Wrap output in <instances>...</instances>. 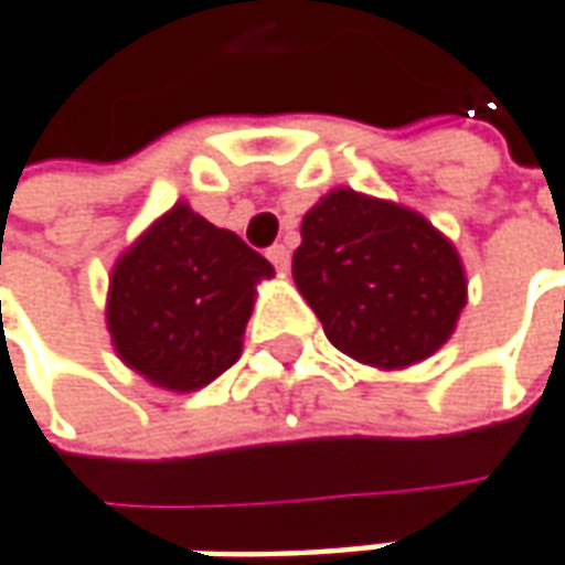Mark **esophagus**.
Returning <instances> with one entry per match:
<instances>
[{
  "label": "esophagus",
  "mask_w": 565,
  "mask_h": 565,
  "mask_svg": "<svg viewBox=\"0 0 565 565\" xmlns=\"http://www.w3.org/2000/svg\"><path fill=\"white\" fill-rule=\"evenodd\" d=\"M268 258H271V265H275L278 271H287V268H290V249H287V246H271V249H268Z\"/></svg>",
  "instance_id": "esophagus-1"
}]
</instances>
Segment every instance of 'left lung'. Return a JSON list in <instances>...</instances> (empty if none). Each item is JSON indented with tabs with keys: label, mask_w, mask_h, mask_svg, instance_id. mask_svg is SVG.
I'll return each instance as SVG.
<instances>
[{
	"label": "left lung",
	"mask_w": 565,
	"mask_h": 565,
	"mask_svg": "<svg viewBox=\"0 0 565 565\" xmlns=\"http://www.w3.org/2000/svg\"><path fill=\"white\" fill-rule=\"evenodd\" d=\"M294 281L349 358L403 371L454 335L467 271L448 236L396 201L335 188L300 223Z\"/></svg>",
	"instance_id": "8db88e82"
}]
</instances>
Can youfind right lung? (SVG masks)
Returning a JSON list of instances; mask_svg holds the SVG:
<instances>
[{
	"mask_svg": "<svg viewBox=\"0 0 565 565\" xmlns=\"http://www.w3.org/2000/svg\"><path fill=\"white\" fill-rule=\"evenodd\" d=\"M268 258L236 233L194 214L188 201L120 252L108 278L105 319L117 358L152 386L194 393L243 354Z\"/></svg>",
	"mask_w": 565,
	"mask_h": 565,
	"instance_id": "right-lung-1",
	"label": "right lung"
}]
</instances>
